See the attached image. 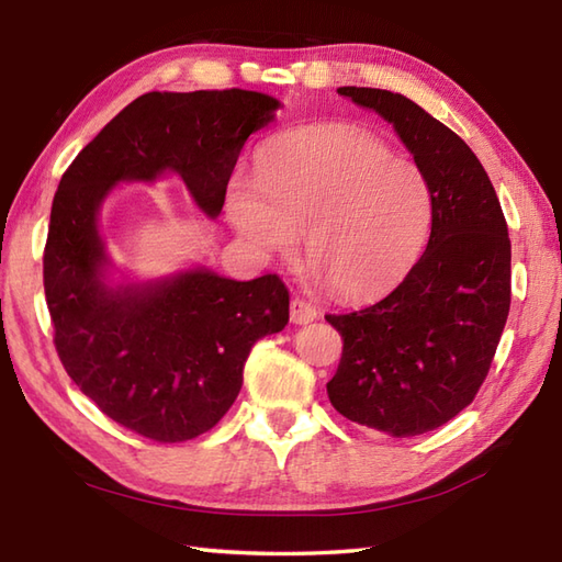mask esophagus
<instances>
[{"label":"esophagus","instance_id":"1","mask_svg":"<svg viewBox=\"0 0 562 562\" xmlns=\"http://www.w3.org/2000/svg\"><path fill=\"white\" fill-rule=\"evenodd\" d=\"M317 319V307L310 305L303 297H293L291 301V322L293 324H307Z\"/></svg>","mask_w":562,"mask_h":562}]
</instances>
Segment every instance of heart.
I'll use <instances>...</instances> for the list:
<instances>
[{
	"label": "heart",
	"mask_w": 562,
	"mask_h": 562,
	"mask_svg": "<svg viewBox=\"0 0 562 562\" xmlns=\"http://www.w3.org/2000/svg\"><path fill=\"white\" fill-rule=\"evenodd\" d=\"M226 209L259 255H305L344 301H372L404 281L426 245L432 196L411 160L356 124H315L271 142L257 178L235 176Z\"/></svg>",
	"instance_id": "b5f03b06"
}]
</instances>
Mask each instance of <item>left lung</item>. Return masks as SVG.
<instances>
[{"label":"left lung","mask_w":562,"mask_h":562,"mask_svg":"<svg viewBox=\"0 0 562 562\" xmlns=\"http://www.w3.org/2000/svg\"><path fill=\"white\" fill-rule=\"evenodd\" d=\"M375 110L414 154L432 196L426 252L380 303L327 315L344 351L331 406L372 430L411 438L467 408L488 375L509 313V238L476 154L402 93L336 89Z\"/></svg>","instance_id":"1"}]
</instances>
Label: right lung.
Wrapping results in <instances>:
<instances>
[{
	"mask_svg": "<svg viewBox=\"0 0 562 562\" xmlns=\"http://www.w3.org/2000/svg\"><path fill=\"white\" fill-rule=\"evenodd\" d=\"M277 108L243 89L144 93L59 180L43 255L57 356L108 418L142 438L184 442L226 416L255 341L289 324V289L277 273L233 281L209 269L110 289L98 211L117 182L172 170L216 218L247 136Z\"/></svg>",
	"mask_w": 562,
	"mask_h": 562,
	"instance_id": "right-lung-1",
	"label": "right lung"
}]
</instances>
